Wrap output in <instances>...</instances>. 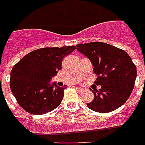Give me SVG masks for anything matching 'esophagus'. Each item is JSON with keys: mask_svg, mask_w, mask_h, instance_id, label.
<instances>
[{"mask_svg": "<svg viewBox=\"0 0 145 145\" xmlns=\"http://www.w3.org/2000/svg\"><path fill=\"white\" fill-rule=\"evenodd\" d=\"M76 89H77V92H78V93H81L82 91L84 90L83 89H82V88H80V87H76Z\"/></svg>", "mask_w": 145, "mask_h": 145, "instance_id": "34e87169", "label": "esophagus"}]
</instances>
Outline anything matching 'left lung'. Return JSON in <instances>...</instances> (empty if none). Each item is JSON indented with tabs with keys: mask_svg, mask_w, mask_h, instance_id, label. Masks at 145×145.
Listing matches in <instances>:
<instances>
[{
	"mask_svg": "<svg viewBox=\"0 0 145 145\" xmlns=\"http://www.w3.org/2000/svg\"><path fill=\"white\" fill-rule=\"evenodd\" d=\"M76 47L90 60L98 75L95 84L101 86L99 90H92L94 99L87 107L108 113L123 105L130 96L137 75L131 57L124 50L102 42L77 44Z\"/></svg>",
	"mask_w": 145,
	"mask_h": 145,
	"instance_id": "8db88e82",
	"label": "left lung"
}]
</instances>
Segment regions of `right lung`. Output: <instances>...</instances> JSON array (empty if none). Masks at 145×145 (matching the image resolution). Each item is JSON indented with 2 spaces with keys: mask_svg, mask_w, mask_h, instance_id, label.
I'll list each match as a JSON object with an SVG mask.
<instances>
[{
  "mask_svg": "<svg viewBox=\"0 0 145 145\" xmlns=\"http://www.w3.org/2000/svg\"><path fill=\"white\" fill-rule=\"evenodd\" d=\"M75 46L45 47L29 52L13 66L10 89L17 102L29 114L41 115L58 108L66 86L50 84L61 68V62Z\"/></svg>",
  "mask_w": 145,
  "mask_h": 145,
  "instance_id": "obj_1",
  "label": "right lung"
}]
</instances>
